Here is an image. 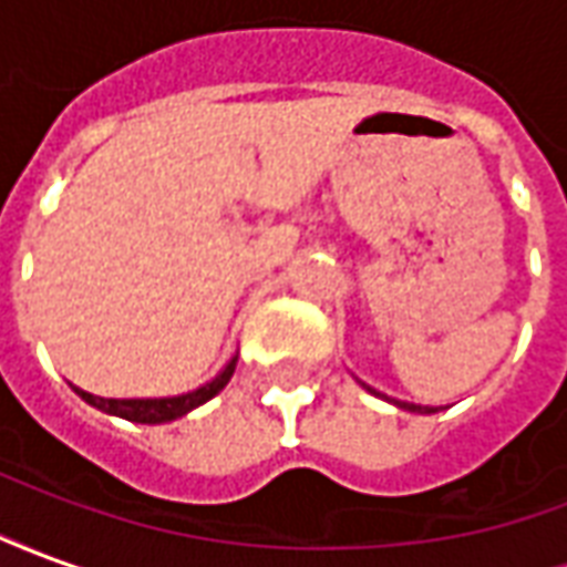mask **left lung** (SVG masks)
<instances>
[{
	"instance_id": "obj_1",
	"label": "left lung",
	"mask_w": 567,
	"mask_h": 567,
	"mask_svg": "<svg viewBox=\"0 0 567 567\" xmlns=\"http://www.w3.org/2000/svg\"><path fill=\"white\" fill-rule=\"evenodd\" d=\"M361 382V380H358ZM364 389H368L370 394H377V398H382V401H389V404H394L398 410H406V413H422V416H427V413H437V410H446V406H425V404H413V401H398V398H392V394L385 392H377L373 385H368V382H361Z\"/></svg>"
}]
</instances>
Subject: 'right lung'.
Returning a JSON list of instances; mask_svg holds the SVG:
<instances>
[{"label": "right lung", "mask_w": 567, "mask_h": 567, "mask_svg": "<svg viewBox=\"0 0 567 567\" xmlns=\"http://www.w3.org/2000/svg\"><path fill=\"white\" fill-rule=\"evenodd\" d=\"M236 370V355L218 370V377L209 382H203L199 389L185 394H173V398H100V394H91L79 389V385H72L75 394H79L81 401H87L96 410H103L109 416H121L127 419V422H140V425H163V422H173V419L187 416L190 410H197L206 401H212L215 394L221 392L224 385L230 382Z\"/></svg>", "instance_id": "1"}]
</instances>
